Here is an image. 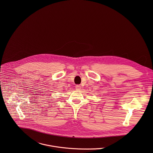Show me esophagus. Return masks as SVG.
I'll use <instances>...</instances> for the list:
<instances>
[{
  "label": "esophagus",
  "mask_w": 153,
  "mask_h": 153,
  "mask_svg": "<svg viewBox=\"0 0 153 153\" xmlns=\"http://www.w3.org/2000/svg\"><path fill=\"white\" fill-rule=\"evenodd\" d=\"M75 88H76V89H80L81 88L80 85H76L75 86Z\"/></svg>",
  "instance_id": "1"
}]
</instances>
